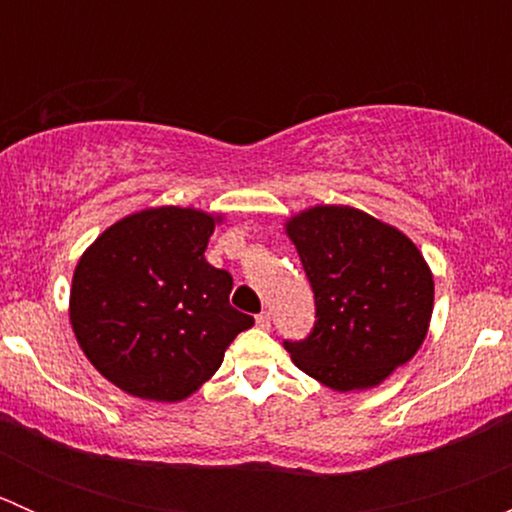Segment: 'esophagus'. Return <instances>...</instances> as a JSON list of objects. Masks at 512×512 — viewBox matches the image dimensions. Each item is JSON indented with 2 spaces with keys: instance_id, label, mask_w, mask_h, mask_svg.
Returning a JSON list of instances; mask_svg holds the SVG:
<instances>
[{
  "instance_id": "34e87169",
  "label": "esophagus",
  "mask_w": 512,
  "mask_h": 512,
  "mask_svg": "<svg viewBox=\"0 0 512 512\" xmlns=\"http://www.w3.org/2000/svg\"><path fill=\"white\" fill-rule=\"evenodd\" d=\"M255 324L260 329H270V324H272V319H270V312H260L255 317Z\"/></svg>"
}]
</instances>
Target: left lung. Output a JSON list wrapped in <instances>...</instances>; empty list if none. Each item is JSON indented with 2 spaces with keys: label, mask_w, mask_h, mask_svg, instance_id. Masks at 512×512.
I'll return each instance as SVG.
<instances>
[{
  "label": "left lung",
  "mask_w": 512,
  "mask_h": 512,
  "mask_svg": "<svg viewBox=\"0 0 512 512\" xmlns=\"http://www.w3.org/2000/svg\"><path fill=\"white\" fill-rule=\"evenodd\" d=\"M285 230L317 307L312 334L285 342L297 369L334 391H361L414 359L433 312L431 267L414 242L349 205H314Z\"/></svg>",
  "instance_id": "8db88e82"
}]
</instances>
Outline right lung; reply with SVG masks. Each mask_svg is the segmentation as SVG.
I'll list each match as a JSON object with an SVG mask.
<instances>
[{
    "instance_id": "right-lung-1",
    "label": "right lung",
    "mask_w": 512,
    "mask_h": 512,
    "mask_svg": "<svg viewBox=\"0 0 512 512\" xmlns=\"http://www.w3.org/2000/svg\"><path fill=\"white\" fill-rule=\"evenodd\" d=\"M218 223L223 215L195 208H146L103 230L81 255L71 329L86 359L126 394L188 399L255 324L230 307V272L205 260Z\"/></svg>"
}]
</instances>
